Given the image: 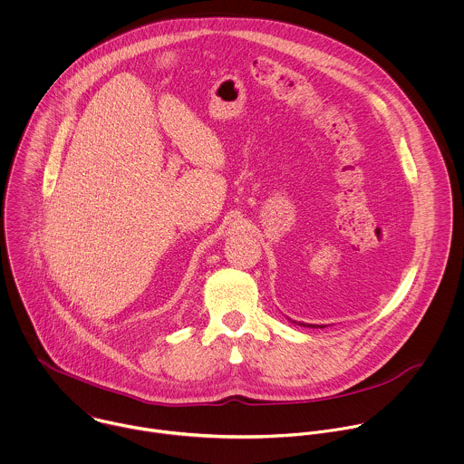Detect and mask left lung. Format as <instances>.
<instances>
[{
    "instance_id": "obj_1",
    "label": "left lung",
    "mask_w": 464,
    "mask_h": 464,
    "mask_svg": "<svg viewBox=\"0 0 464 464\" xmlns=\"http://www.w3.org/2000/svg\"><path fill=\"white\" fill-rule=\"evenodd\" d=\"M300 325H305V324H300ZM305 327H314L316 329V325H305ZM320 327V325H318Z\"/></svg>"
}]
</instances>
